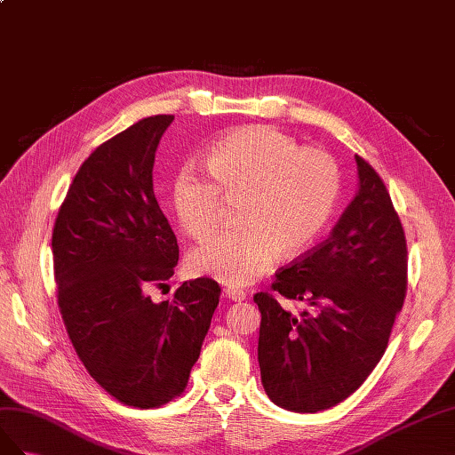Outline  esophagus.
I'll return each instance as SVG.
<instances>
[{
  "mask_svg": "<svg viewBox=\"0 0 455 455\" xmlns=\"http://www.w3.org/2000/svg\"><path fill=\"white\" fill-rule=\"evenodd\" d=\"M225 297H227L228 301H243L245 299V291L235 290V288H227L225 290Z\"/></svg>",
  "mask_w": 455,
  "mask_h": 455,
  "instance_id": "1",
  "label": "esophagus"
}]
</instances>
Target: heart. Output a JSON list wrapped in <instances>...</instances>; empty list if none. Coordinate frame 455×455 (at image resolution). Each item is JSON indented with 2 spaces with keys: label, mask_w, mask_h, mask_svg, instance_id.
<instances>
[{
  "label": "heart",
  "mask_w": 455,
  "mask_h": 455,
  "mask_svg": "<svg viewBox=\"0 0 455 455\" xmlns=\"http://www.w3.org/2000/svg\"><path fill=\"white\" fill-rule=\"evenodd\" d=\"M207 170L180 167L173 207L190 238L217 230L227 200H238V227L198 245L188 267L225 285H250L272 268L278 253H305L326 228L339 196V167L330 154L303 148L278 129L248 125L220 135L205 154Z\"/></svg>",
  "instance_id": "heart-1"
}]
</instances>
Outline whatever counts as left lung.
Wrapping results in <instances>:
<instances>
[{
    "label": "left lung",
    "mask_w": 455,
    "mask_h": 455,
    "mask_svg": "<svg viewBox=\"0 0 455 455\" xmlns=\"http://www.w3.org/2000/svg\"><path fill=\"white\" fill-rule=\"evenodd\" d=\"M355 160L356 196L330 238L272 283L305 308L291 315L268 293L253 297L265 393L297 413L328 410L366 381L406 297L404 230L379 175L360 156Z\"/></svg>",
    "instance_id": "obj_1"
}]
</instances>
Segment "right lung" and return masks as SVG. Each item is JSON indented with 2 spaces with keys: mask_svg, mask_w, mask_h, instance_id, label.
<instances>
[{
  "mask_svg": "<svg viewBox=\"0 0 455 455\" xmlns=\"http://www.w3.org/2000/svg\"><path fill=\"white\" fill-rule=\"evenodd\" d=\"M173 116H150L93 150L77 170L53 228L59 307L85 370L122 404L148 410L185 391L219 303L212 278L154 303L179 245L152 170Z\"/></svg>",
  "mask_w": 455,
  "mask_h": 455,
  "instance_id": "obj_1",
  "label": "right lung"
}]
</instances>
